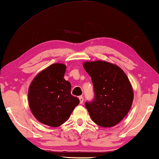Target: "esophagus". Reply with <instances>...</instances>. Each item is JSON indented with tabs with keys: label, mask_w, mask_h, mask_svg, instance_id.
Here are the masks:
<instances>
[{
	"label": "esophagus",
	"mask_w": 159,
	"mask_h": 159,
	"mask_svg": "<svg viewBox=\"0 0 159 159\" xmlns=\"http://www.w3.org/2000/svg\"><path fill=\"white\" fill-rule=\"evenodd\" d=\"M79 98V100H80V104H83V100H84V99H83V97L80 96Z\"/></svg>",
	"instance_id": "obj_1"
}]
</instances>
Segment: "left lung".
<instances>
[{
  "label": "left lung",
  "mask_w": 159,
  "mask_h": 159,
  "mask_svg": "<svg viewBox=\"0 0 159 159\" xmlns=\"http://www.w3.org/2000/svg\"><path fill=\"white\" fill-rule=\"evenodd\" d=\"M83 66L95 91L93 100L85 102L90 118L101 127H113L131 108L134 94L130 80L119 66L108 61H85Z\"/></svg>",
  "instance_id": "left-lung-1"
}]
</instances>
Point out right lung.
<instances>
[{"mask_svg":"<svg viewBox=\"0 0 159 159\" xmlns=\"http://www.w3.org/2000/svg\"><path fill=\"white\" fill-rule=\"evenodd\" d=\"M64 64H53L34 78L28 92L29 104L34 117L43 124L59 127L66 121L79 98L71 94V83L64 79Z\"/></svg>","mask_w":159,"mask_h":159,"instance_id":"obj_1","label":"right lung"}]
</instances>
